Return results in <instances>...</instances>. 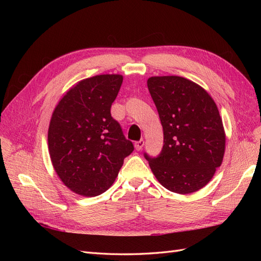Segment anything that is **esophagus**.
<instances>
[{"mask_svg":"<svg viewBox=\"0 0 261 261\" xmlns=\"http://www.w3.org/2000/svg\"><path fill=\"white\" fill-rule=\"evenodd\" d=\"M144 145H145V140L144 139H140L139 141H136V143H135V148H136L137 151H140V150L143 149Z\"/></svg>","mask_w":261,"mask_h":261,"instance_id":"34e87169","label":"esophagus"}]
</instances>
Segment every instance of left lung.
Wrapping results in <instances>:
<instances>
[{"label": "left lung", "mask_w": 261, "mask_h": 261, "mask_svg": "<svg viewBox=\"0 0 261 261\" xmlns=\"http://www.w3.org/2000/svg\"><path fill=\"white\" fill-rule=\"evenodd\" d=\"M148 89L163 127V148L145 153L159 183L181 195L199 191L223 160L225 133L215 101L202 87L179 76H154Z\"/></svg>", "instance_id": "8db88e82"}]
</instances>
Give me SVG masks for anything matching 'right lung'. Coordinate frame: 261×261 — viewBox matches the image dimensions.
Masks as SVG:
<instances>
[{"mask_svg":"<svg viewBox=\"0 0 261 261\" xmlns=\"http://www.w3.org/2000/svg\"><path fill=\"white\" fill-rule=\"evenodd\" d=\"M122 75L77 83L55 107L48 132L53 168L70 191L94 197L111 187L134 146L111 116Z\"/></svg>","mask_w":261,"mask_h":261,"instance_id":"add662e5","label":"right lung"}]
</instances>
